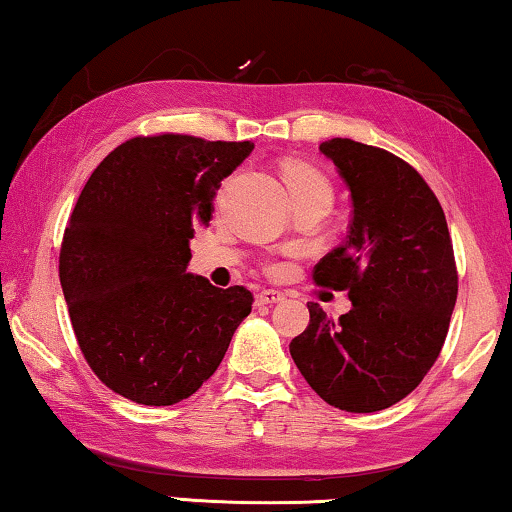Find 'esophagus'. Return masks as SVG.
I'll return each mask as SVG.
<instances>
[{
	"label": "esophagus",
	"mask_w": 512,
	"mask_h": 512,
	"mask_svg": "<svg viewBox=\"0 0 512 512\" xmlns=\"http://www.w3.org/2000/svg\"><path fill=\"white\" fill-rule=\"evenodd\" d=\"M284 300V293L274 291V288H263V291L256 293V302L258 305H274V302Z\"/></svg>",
	"instance_id": "obj_1"
}]
</instances>
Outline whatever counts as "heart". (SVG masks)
I'll return each mask as SVG.
<instances>
[{"label":"heart","instance_id":"heart-1","mask_svg":"<svg viewBox=\"0 0 512 512\" xmlns=\"http://www.w3.org/2000/svg\"><path fill=\"white\" fill-rule=\"evenodd\" d=\"M284 182L293 203L305 196L330 194V184L325 180L321 170H316L309 164H302V161H291V164L284 166Z\"/></svg>","mask_w":512,"mask_h":512}]
</instances>
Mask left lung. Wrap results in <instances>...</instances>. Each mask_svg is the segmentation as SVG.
Listing matches in <instances>:
<instances>
[{
  "label": "left lung",
  "instance_id": "obj_1",
  "mask_svg": "<svg viewBox=\"0 0 512 512\" xmlns=\"http://www.w3.org/2000/svg\"><path fill=\"white\" fill-rule=\"evenodd\" d=\"M351 191L344 244L316 263L318 286L348 291L332 321L309 302L291 342L300 374L330 406L372 413L413 392L439 358L457 300L446 214L416 168L374 145L332 138L318 147Z\"/></svg>",
  "mask_w": 512,
  "mask_h": 512
}]
</instances>
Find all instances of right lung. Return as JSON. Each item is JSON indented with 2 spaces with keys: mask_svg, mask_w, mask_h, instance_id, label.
<instances>
[{
  "mask_svg": "<svg viewBox=\"0 0 512 512\" xmlns=\"http://www.w3.org/2000/svg\"><path fill=\"white\" fill-rule=\"evenodd\" d=\"M251 150V140L136 136L80 191L64 228L59 281L87 365L117 395L145 406L194 395L249 316L247 288L212 286L187 263L221 180Z\"/></svg>",
  "mask_w": 512,
  "mask_h": 512,
  "instance_id": "1",
  "label": "right lung"
}]
</instances>
